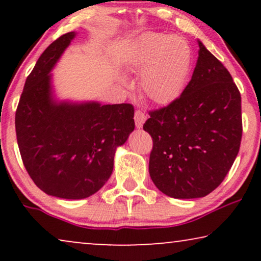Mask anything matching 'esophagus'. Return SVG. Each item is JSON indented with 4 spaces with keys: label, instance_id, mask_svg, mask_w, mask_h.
<instances>
[{
    "label": "esophagus",
    "instance_id": "esophagus-1",
    "mask_svg": "<svg viewBox=\"0 0 261 261\" xmlns=\"http://www.w3.org/2000/svg\"><path fill=\"white\" fill-rule=\"evenodd\" d=\"M134 120H135V126L138 128H141L142 124H144L145 120H146V115L142 110H137L134 115Z\"/></svg>",
    "mask_w": 261,
    "mask_h": 261
}]
</instances>
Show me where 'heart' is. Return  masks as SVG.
Listing matches in <instances>:
<instances>
[{
  "label": "heart",
  "instance_id": "1",
  "mask_svg": "<svg viewBox=\"0 0 261 261\" xmlns=\"http://www.w3.org/2000/svg\"><path fill=\"white\" fill-rule=\"evenodd\" d=\"M191 57L185 39L148 33L141 39L130 69L141 74L140 89L145 97L155 105H169L183 91Z\"/></svg>",
  "mask_w": 261,
  "mask_h": 261
}]
</instances>
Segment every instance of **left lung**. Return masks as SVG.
<instances>
[{
	"instance_id": "8db88e82",
	"label": "left lung",
	"mask_w": 261,
	"mask_h": 261,
	"mask_svg": "<svg viewBox=\"0 0 261 261\" xmlns=\"http://www.w3.org/2000/svg\"><path fill=\"white\" fill-rule=\"evenodd\" d=\"M191 81L170 105L149 110V176L173 198L204 197L229 172L242 137L241 95L201 41Z\"/></svg>"
}]
</instances>
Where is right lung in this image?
I'll return each mask as SVG.
<instances>
[{
  "label": "right lung",
  "instance_id": "add662e5",
  "mask_svg": "<svg viewBox=\"0 0 261 261\" xmlns=\"http://www.w3.org/2000/svg\"><path fill=\"white\" fill-rule=\"evenodd\" d=\"M74 37L52 42L28 74L15 113L17 145L35 185L47 195L82 199L109 179L117 146L134 130V107L53 102L49 71Z\"/></svg>",
  "mask_w": 261,
  "mask_h": 261
}]
</instances>
